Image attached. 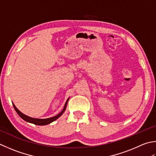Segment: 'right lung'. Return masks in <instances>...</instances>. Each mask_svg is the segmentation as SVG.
<instances>
[{
    "mask_svg": "<svg viewBox=\"0 0 156 156\" xmlns=\"http://www.w3.org/2000/svg\"><path fill=\"white\" fill-rule=\"evenodd\" d=\"M68 100H69V99L67 100V101L66 102V104H65V105H64L63 109L59 113V114H57V115H55V116H54V117L47 118V119H37V118H31V117L27 116V115L22 114V113H21L20 111L18 110L17 108L15 106L14 104H13V105L15 110L16 111V112L17 113L18 115H19L23 119V120H24L26 122H28L34 124H36V125H46V124H50L51 122H53L55 120H56L58 118H59L61 115L63 114V113L65 112L66 109V106H67V104H68Z\"/></svg>",
    "mask_w": 156,
    "mask_h": 156,
    "instance_id": "obj_1",
    "label": "right lung"
}]
</instances>
